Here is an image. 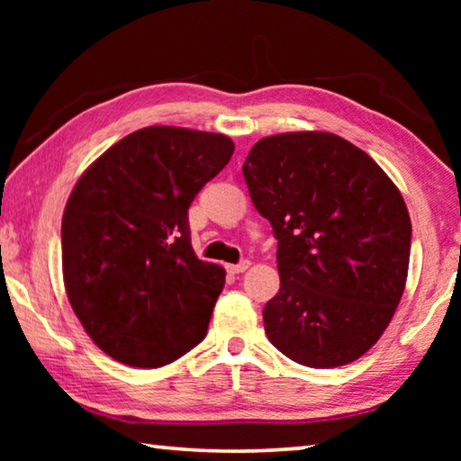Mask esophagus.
<instances>
[{"label": "esophagus", "mask_w": 461, "mask_h": 461, "mask_svg": "<svg viewBox=\"0 0 461 461\" xmlns=\"http://www.w3.org/2000/svg\"><path fill=\"white\" fill-rule=\"evenodd\" d=\"M248 268H249V260H241L238 264H231V267H228L231 275H241V272H246Z\"/></svg>", "instance_id": "34e87169"}]
</instances>
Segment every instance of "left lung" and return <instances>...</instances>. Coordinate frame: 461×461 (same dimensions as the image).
<instances>
[{
    "mask_svg": "<svg viewBox=\"0 0 461 461\" xmlns=\"http://www.w3.org/2000/svg\"><path fill=\"white\" fill-rule=\"evenodd\" d=\"M241 170L278 240L280 288L262 311L270 343L309 368L357 360L407 283L402 194L368 154L327 131L262 138Z\"/></svg>",
    "mask_w": 461,
    "mask_h": 461,
    "instance_id": "left-lung-1",
    "label": "left lung"
}]
</instances>
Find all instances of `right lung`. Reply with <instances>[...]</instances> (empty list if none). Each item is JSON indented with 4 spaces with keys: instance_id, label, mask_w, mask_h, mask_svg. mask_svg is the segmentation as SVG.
I'll use <instances>...</instances> for the list:
<instances>
[{
    "instance_id": "add662e5",
    "label": "right lung",
    "mask_w": 461,
    "mask_h": 461,
    "mask_svg": "<svg viewBox=\"0 0 461 461\" xmlns=\"http://www.w3.org/2000/svg\"><path fill=\"white\" fill-rule=\"evenodd\" d=\"M223 134L142 128L77 181L62 215V276L107 356L160 368L205 338L225 270L194 256L189 207L228 165Z\"/></svg>"
}]
</instances>
